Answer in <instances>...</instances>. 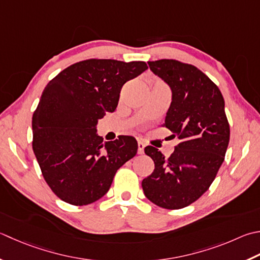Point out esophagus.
I'll use <instances>...</instances> for the list:
<instances>
[{"mask_svg": "<svg viewBox=\"0 0 260 260\" xmlns=\"http://www.w3.org/2000/svg\"><path fill=\"white\" fill-rule=\"evenodd\" d=\"M144 147H145V144L143 143V142L139 141V143H137V153L143 154L144 153Z\"/></svg>", "mask_w": 260, "mask_h": 260, "instance_id": "1", "label": "esophagus"}]
</instances>
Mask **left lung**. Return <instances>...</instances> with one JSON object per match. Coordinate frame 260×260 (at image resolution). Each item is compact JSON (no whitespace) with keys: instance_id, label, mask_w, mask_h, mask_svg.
<instances>
[{"instance_id":"1","label":"left lung","mask_w":260,"mask_h":260,"mask_svg":"<svg viewBox=\"0 0 260 260\" xmlns=\"http://www.w3.org/2000/svg\"><path fill=\"white\" fill-rule=\"evenodd\" d=\"M149 66L170 85L172 101L162 126L180 143L168 159L155 147H145L154 170L142 187L155 205L179 210L197 201L214 181L224 161L230 125L220 89L196 66L177 59L154 60Z\"/></svg>"}]
</instances>
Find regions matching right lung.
<instances>
[{
    "mask_svg": "<svg viewBox=\"0 0 260 260\" xmlns=\"http://www.w3.org/2000/svg\"><path fill=\"white\" fill-rule=\"evenodd\" d=\"M146 69L141 60L90 58L45 86L32 115V150L45 181L62 201L75 206L98 201L116 171L135 156L133 136L104 142L95 126L116 109L123 85Z\"/></svg>",
    "mask_w": 260,
    "mask_h": 260,
    "instance_id": "obj_1",
    "label": "right lung"
}]
</instances>
